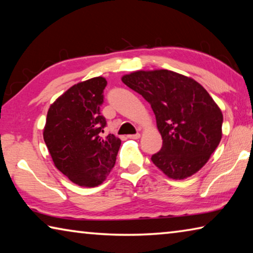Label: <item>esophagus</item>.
<instances>
[{
    "label": "esophagus",
    "mask_w": 253,
    "mask_h": 253,
    "mask_svg": "<svg viewBox=\"0 0 253 253\" xmlns=\"http://www.w3.org/2000/svg\"><path fill=\"white\" fill-rule=\"evenodd\" d=\"M127 137H128V138H130V139H138L140 137V134L137 132V134H134V135H128Z\"/></svg>",
    "instance_id": "1"
}]
</instances>
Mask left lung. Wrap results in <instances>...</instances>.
<instances>
[{
    "label": "left lung",
    "instance_id": "obj_1",
    "mask_svg": "<svg viewBox=\"0 0 253 253\" xmlns=\"http://www.w3.org/2000/svg\"><path fill=\"white\" fill-rule=\"evenodd\" d=\"M123 83L142 95L155 114L163 139L152 162L169 178L183 179L207 164L219 146L223 115L196 83L169 70L135 71Z\"/></svg>",
    "mask_w": 253,
    "mask_h": 253
}]
</instances>
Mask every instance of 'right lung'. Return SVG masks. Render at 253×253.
<instances>
[{
  "label": "right lung",
  "mask_w": 253,
  "mask_h": 253,
  "mask_svg": "<svg viewBox=\"0 0 253 253\" xmlns=\"http://www.w3.org/2000/svg\"><path fill=\"white\" fill-rule=\"evenodd\" d=\"M106 85L102 77L72 85L46 115L43 139L55 168L80 186L105 181L122 144L113 134L101 136L107 125L100 113Z\"/></svg>",
  "instance_id": "add662e5"
}]
</instances>
